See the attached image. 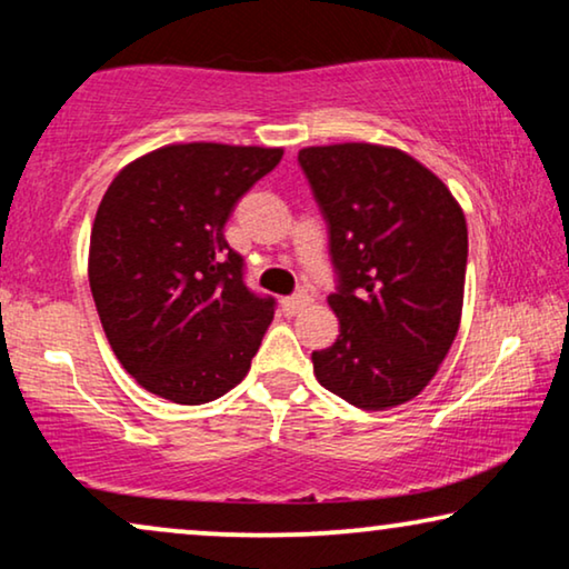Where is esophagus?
<instances>
[{"label": "esophagus", "mask_w": 569, "mask_h": 569, "mask_svg": "<svg viewBox=\"0 0 569 569\" xmlns=\"http://www.w3.org/2000/svg\"><path fill=\"white\" fill-rule=\"evenodd\" d=\"M308 302H310V298L306 292H298V295H290V298H284L282 300V310L287 316H295V313H300L302 308H308Z\"/></svg>", "instance_id": "obj_1"}]
</instances>
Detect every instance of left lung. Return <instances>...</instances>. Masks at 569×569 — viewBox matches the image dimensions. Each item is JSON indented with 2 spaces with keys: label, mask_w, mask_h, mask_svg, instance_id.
<instances>
[{
  "label": "left lung",
  "mask_w": 569,
  "mask_h": 569,
  "mask_svg": "<svg viewBox=\"0 0 569 569\" xmlns=\"http://www.w3.org/2000/svg\"><path fill=\"white\" fill-rule=\"evenodd\" d=\"M298 162L337 274L339 337L313 352L318 383L352 407H399L430 383L458 333L466 217L438 176L393 147H306Z\"/></svg>",
  "instance_id": "1"
}]
</instances>
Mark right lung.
<instances>
[{
    "mask_svg": "<svg viewBox=\"0 0 569 569\" xmlns=\"http://www.w3.org/2000/svg\"><path fill=\"white\" fill-rule=\"evenodd\" d=\"M282 150L170 144L121 170L90 236V290L123 370L154 396L207 403L238 386L277 300L246 284L224 224Z\"/></svg>",
    "mask_w": 569,
    "mask_h": 569,
    "instance_id": "add662e5",
    "label": "right lung"
}]
</instances>
